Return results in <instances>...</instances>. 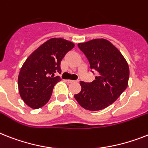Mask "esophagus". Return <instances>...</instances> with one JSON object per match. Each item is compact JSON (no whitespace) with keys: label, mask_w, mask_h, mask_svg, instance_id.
<instances>
[{"label":"esophagus","mask_w":148,"mask_h":148,"mask_svg":"<svg viewBox=\"0 0 148 148\" xmlns=\"http://www.w3.org/2000/svg\"><path fill=\"white\" fill-rule=\"evenodd\" d=\"M68 82H69V83H73V82H79V80H71V79H69V80H68Z\"/></svg>","instance_id":"obj_1"}]
</instances>
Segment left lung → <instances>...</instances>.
Returning a JSON list of instances; mask_svg holds the SVG:
<instances>
[{
	"label": "left lung",
	"mask_w": 148,
	"mask_h": 148,
	"mask_svg": "<svg viewBox=\"0 0 148 148\" xmlns=\"http://www.w3.org/2000/svg\"><path fill=\"white\" fill-rule=\"evenodd\" d=\"M78 47L88 60L91 69L97 72V76L92 82H80L82 90L74 97L85 110L104 109L126 89L129 65L119 50L106 39H94L78 44Z\"/></svg>",
	"instance_id": "8db88e82"
}]
</instances>
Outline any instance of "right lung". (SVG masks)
I'll return each mask as SVG.
<instances>
[{
  "label": "right lung",
  "mask_w": 148,
  "mask_h": 148,
  "mask_svg": "<svg viewBox=\"0 0 148 148\" xmlns=\"http://www.w3.org/2000/svg\"><path fill=\"white\" fill-rule=\"evenodd\" d=\"M71 41L51 38L41 45L27 58L18 77L22 99L29 107L38 109L48 102L53 87L61 81L60 63L68 51L74 47Z\"/></svg>",
  "instance_id": "add662e5"
}]
</instances>
